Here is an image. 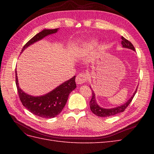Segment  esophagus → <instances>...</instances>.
<instances>
[{
	"instance_id": "1",
	"label": "esophagus",
	"mask_w": 154,
	"mask_h": 154,
	"mask_svg": "<svg viewBox=\"0 0 154 154\" xmlns=\"http://www.w3.org/2000/svg\"><path fill=\"white\" fill-rule=\"evenodd\" d=\"M87 80V75L85 73H81L76 77V83L78 85H81L85 83Z\"/></svg>"
}]
</instances>
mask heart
<instances>
[{"label": "heart", "mask_w": 154, "mask_h": 154, "mask_svg": "<svg viewBox=\"0 0 154 154\" xmlns=\"http://www.w3.org/2000/svg\"><path fill=\"white\" fill-rule=\"evenodd\" d=\"M97 45V43L95 40H91L86 44L85 48H84V50H88V49H89V48H94V47H95Z\"/></svg>", "instance_id": "obj_1"}]
</instances>
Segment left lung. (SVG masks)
<instances>
[{
  "mask_svg": "<svg viewBox=\"0 0 154 154\" xmlns=\"http://www.w3.org/2000/svg\"><path fill=\"white\" fill-rule=\"evenodd\" d=\"M122 45L123 48H128L130 49V50H132L134 51H135V48L134 47V45L132 44V43L130 42H129L128 40H126V38H124V37L122 36ZM137 89L135 91V92L134 93L133 95L130 97V99L127 101L126 103L123 104L122 105L117 106L115 108H112V109H104V108L100 107L99 106V104H97L96 99H95V94H94V91L92 90V98H91V100L90 101V109L92 111L93 113L94 114H96L98 116H100V117H108V116H114L116 114H119L120 112H124L125 109L127 108V106L129 105V104L131 103V101L132 100L134 97L135 94L136 93Z\"/></svg>",
  "mask_w": 154,
  "mask_h": 154,
  "instance_id": "8db88e82",
  "label": "left lung"
}]
</instances>
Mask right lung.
I'll return each mask as SVG.
<instances>
[{
	"label": "right lung",
	"mask_w": 154,
	"mask_h": 154,
	"mask_svg": "<svg viewBox=\"0 0 154 154\" xmlns=\"http://www.w3.org/2000/svg\"><path fill=\"white\" fill-rule=\"evenodd\" d=\"M59 28L44 29L29 40L22 48V52L35 42L42 40L48 35L56 33ZM16 73V85L18 96L23 106L32 114L42 118L51 119L57 116L63 110L70 93L76 88L75 76L65 81L51 92L42 96L34 97L24 93L19 87L17 72Z\"/></svg>",
	"instance_id": "1"
}]
</instances>
